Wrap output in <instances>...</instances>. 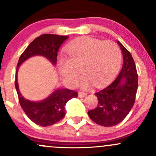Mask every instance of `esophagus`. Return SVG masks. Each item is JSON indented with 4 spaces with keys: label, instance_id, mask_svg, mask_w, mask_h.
I'll return each instance as SVG.
<instances>
[{
    "label": "esophagus",
    "instance_id": "esophagus-1",
    "mask_svg": "<svg viewBox=\"0 0 156 156\" xmlns=\"http://www.w3.org/2000/svg\"><path fill=\"white\" fill-rule=\"evenodd\" d=\"M86 95H87V93H85V92L80 91V92L78 93V97H85Z\"/></svg>",
    "mask_w": 156,
    "mask_h": 156
}]
</instances>
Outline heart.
<instances>
[{
	"mask_svg": "<svg viewBox=\"0 0 156 156\" xmlns=\"http://www.w3.org/2000/svg\"><path fill=\"white\" fill-rule=\"evenodd\" d=\"M68 58L61 56L59 68L66 81L72 85L78 82L81 71L97 87L110 81L117 74L122 62V52L112 41L86 37L76 41L66 48Z\"/></svg>",
	"mask_w": 156,
	"mask_h": 156,
	"instance_id": "obj_1",
	"label": "heart"
}]
</instances>
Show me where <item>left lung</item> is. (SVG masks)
I'll use <instances>...</instances> for the list:
<instances>
[{"label":"left lung","mask_w":156,"mask_h":156,"mask_svg":"<svg viewBox=\"0 0 156 156\" xmlns=\"http://www.w3.org/2000/svg\"><path fill=\"white\" fill-rule=\"evenodd\" d=\"M123 53L124 63L117 78L107 87L95 93L98 104L88 111L91 120L97 125L111 127L122 122L135 103L138 75L130 52L118 41Z\"/></svg>","instance_id":"obj_1"}]
</instances>
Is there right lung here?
I'll list each match as a JSON object with an SVG mask.
<instances>
[{"label": "right lung", "mask_w": 156, "mask_h": 156, "mask_svg": "<svg viewBox=\"0 0 156 156\" xmlns=\"http://www.w3.org/2000/svg\"><path fill=\"white\" fill-rule=\"evenodd\" d=\"M68 37V36L57 34H41L30 43L19 59L15 78V86L19 102L30 120L40 126H50L63 119L66 115V104L69 100L78 97V92L69 89H58L43 101L37 103L29 101L23 98L19 90L17 70L25 60L34 55L45 56L55 65L57 62L58 50Z\"/></svg>", "instance_id": "1"}]
</instances>
